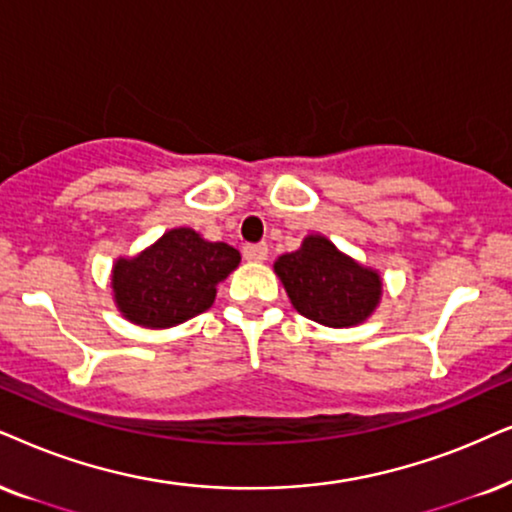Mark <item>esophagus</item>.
<instances>
[{
    "label": "esophagus",
    "mask_w": 512,
    "mask_h": 512,
    "mask_svg": "<svg viewBox=\"0 0 512 512\" xmlns=\"http://www.w3.org/2000/svg\"><path fill=\"white\" fill-rule=\"evenodd\" d=\"M243 257L248 262H264L269 257V248L264 243H255V245H245L243 248Z\"/></svg>",
    "instance_id": "obj_1"
}]
</instances>
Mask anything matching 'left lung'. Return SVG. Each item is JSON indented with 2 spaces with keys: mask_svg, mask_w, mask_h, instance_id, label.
Returning a JSON list of instances; mask_svg holds the SVG:
<instances>
[{
  "mask_svg": "<svg viewBox=\"0 0 512 512\" xmlns=\"http://www.w3.org/2000/svg\"><path fill=\"white\" fill-rule=\"evenodd\" d=\"M274 271L297 312L328 328L359 326L383 300L380 271L321 234L304 236L300 248L278 257Z\"/></svg>",
  "mask_w": 512,
  "mask_h": 512,
  "instance_id": "8db88e82",
  "label": "left lung"
}]
</instances>
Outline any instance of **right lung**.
Returning <instances> with one entry per match:
<instances>
[{"mask_svg": "<svg viewBox=\"0 0 512 512\" xmlns=\"http://www.w3.org/2000/svg\"><path fill=\"white\" fill-rule=\"evenodd\" d=\"M241 264L229 243H212L189 226L165 231L134 257H118L111 290L118 312L141 328H172L203 314L217 283Z\"/></svg>", "mask_w": 512, "mask_h": 512, "instance_id": "1", "label": "right lung"}]
</instances>
